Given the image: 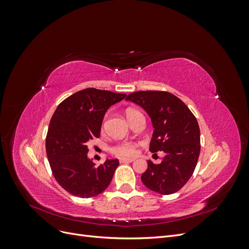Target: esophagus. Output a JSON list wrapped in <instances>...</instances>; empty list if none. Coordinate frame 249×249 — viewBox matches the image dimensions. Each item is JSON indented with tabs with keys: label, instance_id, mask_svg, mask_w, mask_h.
I'll use <instances>...</instances> for the list:
<instances>
[{
	"label": "esophagus",
	"instance_id": "obj_1",
	"mask_svg": "<svg viewBox=\"0 0 249 249\" xmlns=\"http://www.w3.org/2000/svg\"><path fill=\"white\" fill-rule=\"evenodd\" d=\"M133 161H135V159H130V158H120L119 159L120 163H131Z\"/></svg>",
	"mask_w": 249,
	"mask_h": 249
}]
</instances>
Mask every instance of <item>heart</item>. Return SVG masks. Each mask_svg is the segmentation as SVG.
Instances as JSON below:
<instances>
[{
    "label": "heart",
    "instance_id": "obj_1",
    "mask_svg": "<svg viewBox=\"0 0 249 249\" xmlns=\"http://www.w3.org/2000/svg\"><path fill=\"white\" fill-rule=\"evenodd\" d=\"M135 112L134 110H127L126 111V116L131 114V113ZM111 153L114 154L115 156L118 157H131L136 155L137 153V148L136 145L134 143L131 142H123L119 143V144H116L115 146H113L111 148Z\"/></svg>",
    "mask_w": 249,
    "mask_h": 249
}]
</instances>
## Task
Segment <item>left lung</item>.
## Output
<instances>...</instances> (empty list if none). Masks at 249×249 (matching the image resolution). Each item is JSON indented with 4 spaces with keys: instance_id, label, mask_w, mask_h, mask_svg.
<instances>
[{
    "instance_id": "8db88e82",
    "label": "left lung",
    "mask_w": 249,
    "mask_h": 249,
    "mask_svg": "<svg viewBox=\"0 0 249 249\" xmlns=\"http://www.w3.org/2000/svg\"><path fill=\"white\" fill-rule=\"evenodd\" d=\"M125 100L139 105L152 119L150 152L165 154L160 164L147 161L142 183L163 195L178 192L189 180L198 161L200 132L196 118L178 97L167 91H137Z\"/></svg>"
}]
</instances>
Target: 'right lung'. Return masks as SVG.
Masks as SVG:
<instances>
[{"label": "right lung", "mask_w": 249, "mask_h": 249, "mask_svg": "<svg viewBox=\"0 0 249 249\" xmlns=\"http://www.w3.org/2000/svg\"><path fill=\"white\" fill-rule=\"evenodd\" d=\"M126 94L86 88L59 104L50 122L46 149L58 184L73 196L89 198L107 189L117 159H107L95 166L88 159V143L99 138L107 110Z\"/></svg>", "instance_id": "obj_1"}]
</instances>
